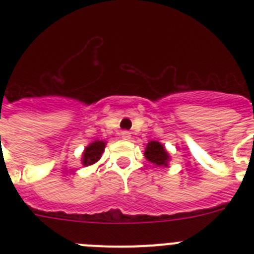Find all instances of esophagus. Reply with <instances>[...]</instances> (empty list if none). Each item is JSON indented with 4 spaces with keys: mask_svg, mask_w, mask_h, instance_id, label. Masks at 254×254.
Masks as SVG:
<instances>
[{
    "mask_svg": "<svg viewBox=\"0 0 254 254\" xmlns=\"http://www.w3.org/2000/svg\"><path fill=\"white\" fill-rule=\"evenodd\" d=\"M121 136H122L123 140H129L131 138V133L128 131H122L121 132Z\"/></svg>",
    "mask_w": 254,
    "mask_h": 254,
    "instance_id": "obj_1",
    "label": "esophagus"
}]
</instances>
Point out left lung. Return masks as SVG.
I'll use <instances>...</instances> for the list:
<instances>
[{"instance_id":"left-lung-1","label":"left lung","mask_w":254,"mask_h":254,"mask_svg":"<svg viewBox=\"0 0 254 254\" xmlns=\"http://www.w3.org/2000/svg\"><path fill=\"white\" fill-rule=\"evenodd\" d=\"M145 158L151 161L155 165L159 167H167V163L169 160V155L165 151L164 146L158 141H150L147 143L146 150H145Z\"/></svg>"}]
</instances>
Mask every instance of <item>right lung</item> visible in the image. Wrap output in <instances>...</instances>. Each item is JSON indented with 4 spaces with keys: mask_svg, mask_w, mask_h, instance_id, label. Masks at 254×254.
Segmentation results:
<instances>
[{
    "mask_svg": "<svg viewBox=\"0 0 254 254\" xmlns=\"http://www.w3.org/2000/svg\"><path fill=\"white\" fill-rule=\"evenodd\" d=\"M104 141L96 140L94 141L93 143H90V145L85 149L84 155H82V164H84L85 167H87V165H93L94 163H96V161L99 160L103 151H104Z\"/></svg>",
    "mask_w": 254,
    "mask_h": 254,
    "instance_id": "obj_1",
    "label": "right lung"
}]
</instances>
